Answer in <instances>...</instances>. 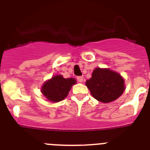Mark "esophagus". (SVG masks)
I'll use <instances>...</instances> for the list:
<instances>
[{
	"label": "esophagus",
	"instance_id": "esophagus-1",
	"mask_svg": "<svg viewBox=\"0 0 150 150\" xmlns=\"http://www.w3.org/2000/svg\"><path fill=\"white\" fill-rule=\"evenodd\" d=\"M77 81L79 82V83H82V82L83 81V76H77Z\"/></svg>",
	"mask_w": 150,
	"mask_h": 150
}]
</instances>
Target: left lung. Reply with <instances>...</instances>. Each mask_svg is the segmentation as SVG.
<instances>
[{"instance_id": "8db88e82", "label": "left lung", "mask_w": 150, "mask_h": 150, "mask_svg": "<svg viewBox=\"0 0 150 150\" xmlns=\"http://www.w3.org/2000/svg\"><path fill=\"white\" fill-rule=\"evenodd\" d=\"M86 86L94 98L106 104L119 98L125 89L124 79L119 73L100 67L94 70Z\"/></svg>"}]
</instances>
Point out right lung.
<instances>
[{"instance_id": "add662e5", "label": "right lung", "mask_w": 150, "mask_h": 150, "mask_svg": "<svg viewBox=\"0 0 150 150\" xmlns=\"http://www.w3.org/2000/svg\"><path fill=\"white\" fill-rule=\"evenodd\" d=\"M76 83L74 78L65 79L62 75H55L43 83L40 91L47 100L56 103L65 98L72 86Z\"/></svg>"}]
</instances>
